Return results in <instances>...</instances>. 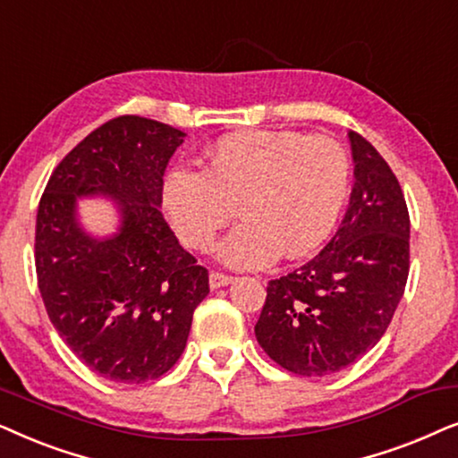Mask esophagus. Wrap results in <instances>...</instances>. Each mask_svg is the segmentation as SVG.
Instances as JSON below:
<instances>
[{
  "mask_svg": "<svg viewBox=\"0 0 458 458\" xmlns=\"http://www.w3.org/2000/svg\"><path fill=\"white\" fill-rule=\"evenodd\" d=\"M233 276H228V274H222V272H211L209 274V284L211 289H219V286H225L233 283Z\"/></svg>",
  "mask_w": 458,
  "mask_h": 458,
  "instance_id": "obj_1",
  "label": "esophagus"
}]
</instances>
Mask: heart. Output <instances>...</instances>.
<instances>
[{"label": "heart", "mask_w": 458, "mask_h": 458, "mask_svg": "<svg viewBox=\"0 0 458 458\" xmlns=\"http://www.w3.org/2000/svg\"><path fill=\"white\" fill-rule=\"evenodd\" d=\"M344 146L301 131H239L219 138L209 169L175 165L163 182V207L192 249H207L239 207L245 222L225 236L217 258L239 270L312 253L337 225L350 197Z\"/></svg>", "instance_id": "heart-1"}]
</instances>
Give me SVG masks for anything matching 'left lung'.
I'll return each instance as SVG.
<instances>
[{"label":"left lung","mask_w":458,"mask_h":458,"mask_svg":"<svg viewBox=\"0 0 458 458\" xmlns=\"http://www.w3.org/2000/svg\"><path fill=\"white\" fill-rule=\"evenodd\" d=\"M350 207L328 245L267 283L255 337L280 367L325 377L350 367L387 331L411 267V217L392 169L360 133Z\"/></svg>","instance_id":"1"}]
</instances>
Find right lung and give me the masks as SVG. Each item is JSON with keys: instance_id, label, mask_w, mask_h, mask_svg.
<instances>
[{"instance_id": "add662e5", "label": "right lung", "mask_w": 458, "mask_h": 458, "mask_svg": "<svg viewBox=\"0 0 458 458\" xmlns=\"http://www.w3.org/2000/svg\"><path fill=\"white\" fill-rule=\"evenodd\" d=\"M184 131L123 114L83 138L54 169L39 200L35 270L54 328L105 379H158L178 362L209 272L180 245L158 207L163 174ZM105 193L122 228L94 240L76 199Z\"/></svg>"}]
</instances>
